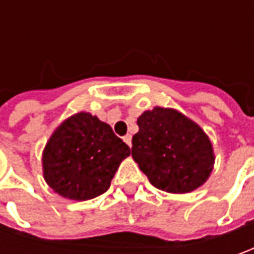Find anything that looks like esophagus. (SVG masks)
Wrapping results in <instances>:
<instances>
[{
  "label": "esophagus",
  "mask_w": 254,
  "mask_h": 254,
  "mask_svg": "<svg viewBox=\"0 0 254 254\" xmlns=\"http://www.w3.org/2000/svg\"><path fill=\"white\" fill-rule=\"evenodd\" d=\"M123 140H124V142H126L128 147H131V135H130V134L124 135V137H123Z\"/></svg>",
  "instance_id": "1"
}]
</instances>
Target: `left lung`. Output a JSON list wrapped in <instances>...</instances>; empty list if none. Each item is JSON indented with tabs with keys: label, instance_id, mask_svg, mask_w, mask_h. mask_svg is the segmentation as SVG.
Returning <instances> with one entry per match:
<instances>
[{
	"label": "left lung",
	"instance_id": "8db88e82",
	"mask_svg": "<svg viewBox=\"0 0 254 254\" xmlns=\"http://www.w3.org/2000/svg\"><path fill=\"white\" fill-rule=\"evenodd\" d=\"M131 155L155 188L185 193L199 188L213 167L212 144L184 114L155 107L137 120Z\"/></svg>",
	"mask_w": 254,
	"mask_h": 254
}]
</instances>
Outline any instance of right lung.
<instances>
[{"mask_svg": "<svg viewBox=\"0 0 254 254\" xmlns=\"http://www.w3.org/2000/svg\"><path fill=\"white\" fill-rule=\"evenodd\" d=\"M130 148L112 127L79 113L52 134L44 151V177L64 198L87 200L109 190L120 162Z\"/></svg>", "mask_w": 254, "mask_h": 254, "instance_id": "1", "label": "right lung"}]
</instances>
